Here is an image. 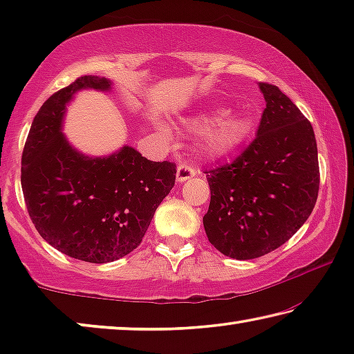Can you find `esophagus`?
Segmentation results:
<instances>
[{"label":"esophagus","mask_w":354,"mask_h":354,"mask_svg":"<svg viewBox=\"0 0 354 354\" xmlns=\"http://www.w3.org/2000/svg\"><path fill=\"white\" fill-rule=\"evenodd\" d=\"M195 169H192L190 165H185V164H181L178 167L176 170V181L178 183H185L189 181V179H192L195 176Z\"/></svg>","instance_id":"1"}]
</instances>
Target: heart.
<instances>
[{"mask_svg":"<svg viewBox=\"0 0 354 354\" xmlns=\"http://www.w3.org/2000/svg\"><path fill=\"white\" fill-rule=\"evenodd\" d=\"M183 123L190 133H201V151L212 160L241 151L251 140L257 124L254 115L226 112L223 107H215L195 117L184 118ZM158 128L160 133H169L165 124H158Z\"/></svg>","mask_w":354,"mask_h":354,"instance_id":"heart-1","label":"heart"}]
</instances>
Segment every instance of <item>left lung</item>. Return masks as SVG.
Returning a JSON list of instances; mask_svg holds the SVG:
<instances>
[{"mask_svg":"<svg viewBox=\"0 0 354 354\" xmlns=\"http://www.w3.org/2000/svg\"><path fill=\"white\" fill-rule=\"evenodd\" d=\"M257 86L267 103L257 137L231 165L206 176L207 239L221 254L239 261L289 241L313 212L320 184L310 123L277 86Z\"/></svg>","mask_w":354,"mask_h":354,"instance_id":"obj_1","label":"left lung"}]
</instances>
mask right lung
<instances>
[{
    "label": "right lung",
    "instance_id": "add662e5",
    "mask_svg": "<svg viewBox=\"0 0 354 354\" xmlns=\"http://www.w3.org/2000/svg\"><path fill=\"white\" fill-rule=\"evenodd\" d=\"M112 87L106 77L81 76L48 98L21 156V189L35 230L61 253L93 263L139 247L176 179L175 164L153 162L129 145L88 156L65 137V113L76 93Z\"/></svg>",
    "mask_w": 354,
    "mask_h": 354
}]
</instances>
